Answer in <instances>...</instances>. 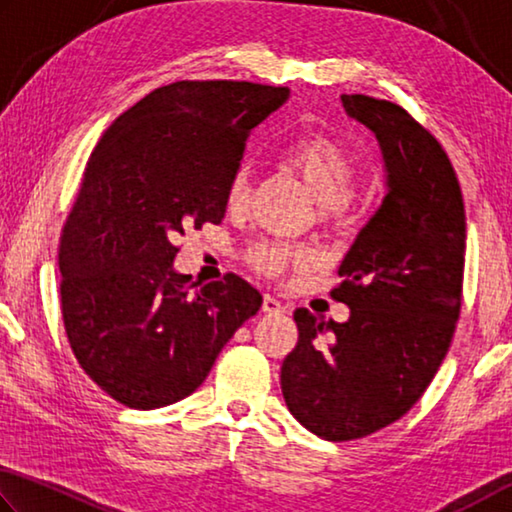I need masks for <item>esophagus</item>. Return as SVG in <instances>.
<instances>
[{"instance_id": "1", "label": "esophagus", "mask_w": 512, "mask_h": 512, "mask_svg": "<svg viewBox=\"0 0 512 512\" xmlns=\"http://www.w3.org/2000/svg\"><path fill=\"white\" fill-rule=\"evenodd\" d=\"M263 312H265V315H285V312H288V308H285L279 299H274L272 294H265Z\"/></svg>"}]
</instances>
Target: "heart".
I'll return each instance as SVG.
<instances>
[{
  "label": "heart",
  "instance_id": "heart-1",
  "mask_svg": "<svg viewBox=\"0 0 512 512\" xmlns=\"http://www.w3.org/2000/svg\"><path fill=\"white\" fill-rule=\"evenodd\" d=\"M283 161L292 170H297V175L308 184L321 206L342 209L351 202L355 193V168L346 150L335 141L319 137V134H306L283 148ZM247 195L249 168L242 164L231 173L224 200L229 209H238L247 202ZM312 261H315L312 251L292 249L279 245V242H261V245L251 247L247 254V263L267 276L281 274L290 265L306 267Z\"/></svg>",
  "mask_w": 512,
  "mask_h": 512
}]
</instances>
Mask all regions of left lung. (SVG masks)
Masks as SVG:
<instances>
[{
    "instance_id": "8db88e82",
    "label": "left lung",
    "mask_w": 512,
    "mask_h": 512,
    "mask_svg": "<svg viewBox=\"0 0 512 512\" xmlns=\"http://www.w3.org/2000/svg\"><path fill=\"white\" fill-rule=\"evenodd\" d=\"M342 103L380 143L387 195L330 292L351 317L294 310L299 342L281 366L290 414L333 443L396 423L423 396L452 344L465 265L463 195L441 143L396 103L364 94Z\"/></svg>"
}]
</instances>
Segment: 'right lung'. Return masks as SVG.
I'll return each mask as SVG.
<instances>
[{
  "instance_id": "add662e5",
  "label": "right lung",
  "mask_w": 512,
  "mask_h": 512,
  "mask_svg": "<svg viewBox=\"0 0 512 512\" xmlns=\"http://www.w3.org/2000/svg\"><path fill=\"white\" fill-rule=\"evenodd\" d=\"M288 87L179 80L123 112L87 161L60 236V303L71 351L107 396L159 409L206 380L263 297L236 274L193 290L177 238L220 224L227 182Z\"/></svg>"
}]
</instances>
